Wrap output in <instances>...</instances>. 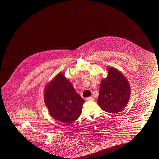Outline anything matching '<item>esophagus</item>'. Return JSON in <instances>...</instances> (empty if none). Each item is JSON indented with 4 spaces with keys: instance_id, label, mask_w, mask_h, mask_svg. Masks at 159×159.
I'll use <instances>...</instances> for the list:
<instances>
[{
    "instance_id": "obj_1",
    "label": "esophagus",
    "mask_w": 159,
    "mask_h": 159,
    "mask_svg": "<svg viewBox=\"0 0 159 159\" xmlns=\"http://www.w3.org/2000/svg\"><path fill=\"white\" fill-rule=\"evenodd\" d=\"M93 97H88L87 98H86V100H93Z\"/></svg>"
}]
</instances>
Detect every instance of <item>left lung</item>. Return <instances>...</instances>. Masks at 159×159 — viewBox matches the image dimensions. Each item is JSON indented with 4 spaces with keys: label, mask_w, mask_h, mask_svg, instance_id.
Segmentation results:
<instances>
[{
    "label": "left lung",
    "mask_w": 159,
    "mask_h": 159,
    "mask_svg": "<svg viewBox=\"0 0 159 159\" xmlns=\"http://www.w3.org/2000/svg\"><path fill=\"white\" fill-rule=\"evenodd\" d=\"M107 77L101 82L97 103L107 112L118 113L127 105L130 97V84L123 74L114 68H108Z\"/></svg>",
    "instance_id": "8db88e82"
}]
</instances>
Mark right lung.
Returning a JSON list of instances; mask_svg holds the SVG:
<instances>
[{
  "mask_svg": "<svg viewBox=\"0 0 159 159\" xmlns=\"http://www.w3.org/2000/svg\"><path fill=\"white\" fill-rule=\"evenodd\" d=\"M44 100L52 117L66 123L78 119L85 102L62 73H59L47 84Z\"/></svg>",
  "mask_w": 159,
  "mask_h": 159,
  "instance_id": "add662e5",
  "label": "right lung"
}]
</instances>
